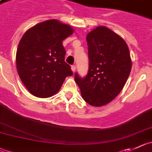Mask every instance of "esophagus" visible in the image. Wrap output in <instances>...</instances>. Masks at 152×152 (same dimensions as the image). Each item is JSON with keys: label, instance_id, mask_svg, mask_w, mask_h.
<instances>
[{"label": "esophagus", "instance_id": "1", "mask_svg": "<svg viewBox=\"0 0 152 152\" xmlns=\"http://www.w3.org/2000/svg\"><path fill=\"white\" fill-rule=\"evenodd\" d=\"M76 66H75V65H73V66H71V69H72V71H73V73L76 71Z\"/></svg>", "mask_w": 152, "mask_h": 152}]
</instances>
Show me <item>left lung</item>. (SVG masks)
Returning a JSON list of instances; mask_svg holds the SVG:
<instances>
[{
	"mask_svg": "<svg viewBox=\"0 0 152 152\" xmlns=\"http://www.w3.org/2000/svg\"><path fill=\"white\" fill-rule=\"evenodd\" d=\"M89 69L85 78L75 74L83 100L93 106H103L114 100L127 82L132 61L121 37L105 26H98L86 36Z\"/></svg>",
	"mask_w": 152,
	"mask_h": 152,
	"instance_id": "obj_1",
	"label": "left lung"
}]
</instances>
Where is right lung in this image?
Returning <instances> with one entry per match:
<instances>
[{
  "label": "right lung",
  "mask_w": 152,
  "mask_h": 152,
  "mask_svg": "<svg viewBox=\"0 0 152 152\" xmlns=\"http://www.w3.org/2000/svg\"><path fill=\"white\" fill-rule=\"evenodd\" d=\"M69 25L56 19L37 24L22 36L16 51L18 76L28 91L46 98L60 90L66 76L73 75L64 61V39L73 34Z\"/></svg>",
  "instance_id": "right-lung-1"
}]
</instances>
